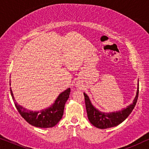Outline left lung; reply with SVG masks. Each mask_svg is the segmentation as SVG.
Returning <instances> with one entry per match:
<instances>
[{"mask_svg":"<svg viewBox=\"0 0 149 149\" xmlns=\"http://www.w3.org/2000/svg\"><path fill=\"white\" fill-rule=\"evenodd\" d=\"M139 81H138V89L136 95L132 104L129 105L126 108L112 112H103L97 109L91 103L90 98L86 93H84L85 99V105L87 116L89 121L95 127L99 129H107L114 127L123 122L131 114L136 106L139 93Z\"/></svg>","mask_w":149,"mask_h":149,"instance_id":"obj_1","label":"left lung"}]
</instances>
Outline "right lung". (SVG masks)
<instances>
[{"label":"right lung","instance_id":"add662e5","mask_svg":"<svg viewBox=\"0 0 149 149\" xmlns=\"http://www.w3.org/2000/svg\"><path fill=\"white\" fill-rule=\"evenodd\" d=\"M10 91L15 106L21 116L31 125L40 128L52 127L60 121L63 117L65 104L70 95V88H68L61 93L54 104L47 108L40 111H31L17 104L11 88Z\"/></svg>","mask_w":149,"mask_h":149}]
</instances>
